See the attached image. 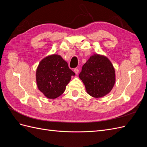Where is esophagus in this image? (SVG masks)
Returning <instances> with one entry per match:
<instances>
[{"label":"esophagus","instance_id":"1","mask_svg":"<svg viewBox=\"0 0 147 147\" xmlns=\"http://www.w3.org/2000/svg\"><path fill=\"white\" fill-rule=\"evenodd\" d=\"M74 71V72L75 73V74H78V72H79V70H78V68H75Z\"/></svg>","mask_w":147,"mask_h":147}]
</instances>
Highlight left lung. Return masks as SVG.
Segmentation results:
<instances>
[{"mask_svg":"<svg viewBox=\"0 0 147 147\" xmlns=\"http://www.w3.org/2000/svg\"><path fill=\"white\" fill-rule=\"evenodd\" d=\"M88 94L93 97L105 96L112 90L115 83V71L107 57L94 55L84 64L79 74Z\"/></svg>","mask_w":147,"mask_h":147,"instance_id":"1","label":"left lung"}]
</instances>
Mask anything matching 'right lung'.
<instances>
[{"label":"right lung","instance_id":"obj_1","mask_svg":"<svg viewBox=\"0 0 147 147\" xmlns=\"http://www.w3.org/2000/svg\"><path fill=\"white\" fill-rule=\"evenodd\" d=\"M75 75L61 56H48L40 62L36 71L38 88L48 98H57L64 92L71 77Z\"/></svg>","mask_w":147,"mask_h":147}]
</instances>
